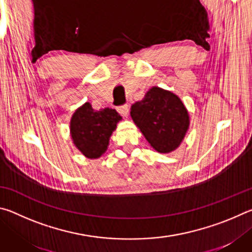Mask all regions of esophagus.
<instances>
[{"mask_svg": "<svg viewBox=\"0 0 252 252\" xmlns=\"http://www.w3.org/2000/svg\"><path fill=\"white\" fill-rule=\"evenodd\" d=\"M117 110H118L119 113H121L122 116H125V117H126L127 114H129V106H127V104L119 105L118 108H117Z\"/></svg>", "mask_w": 252, "mask_h": 252, "instance_id": "1", "label": "esophagus"}]
</instances>
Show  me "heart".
<instances>
[{
    "instance_id": "obj_1",
    "label": "heart",
    "mask_w": 252,
    "mask_h": 252,
    "mask_svg": "<svg viewBox=\"0 0 252 252\" xmlns=\"http://www.w3.org/2000/svg\"><path fill=\"white\" fill-rule=\"evenodd\" d=\"M30 3H32V1H30Z\"/></svg>"
}]
</instances>
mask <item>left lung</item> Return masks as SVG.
<instances>
[{
    "label": "left lung",
    "mask_w": 252,
    "mask_h": 252,
    "mask_svg": "<svg viewBox=\"0 0 252 252\" xmlns=\"http://www.w3.org/2000/svg\"><path fill=\"white\" fill-rule=\"evenodd\" d=\"M130 113L147 141L161 153L176 150L189 127V114L182 101L158 87L132 104Z\"/></svg>",
    "instance_id": "left-lung-1"
}]
</instances>
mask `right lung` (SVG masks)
Instances as JSON below:
<instances>
[{"label":"right lung","instance_id":"1","mask_svg":"<svg viewBox=\"0 0 252 252\" xmlns=\"http://www.w3.org/2000/svg\"><path fill=\"white\" fill-rule=\"evenodd\" d=\"M120 120L121 116L116 110L104 108L97 111L87 102L71 119V136L75 147L87 158H99L105 152L110 136Z\"/></svg>","mask_w":252,"mask_h":252}]
</instances>
